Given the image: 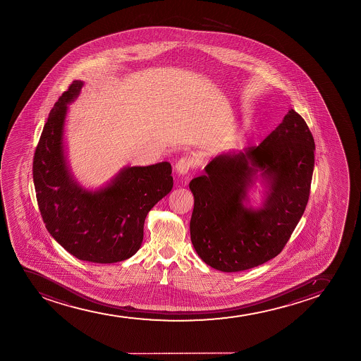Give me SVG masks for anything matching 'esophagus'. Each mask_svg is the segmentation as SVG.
Here are the masks:
<instances>
[{
    "mask_svg": "<svg viewBox=\"0 0 361 361\" xmlns=\"http://www.w3.org/2000/svg\"><path fill=\"white\" fill-rule=\"evenodd\" d=\"M192 159L190 157H183L176 164V172L178 176H185L192 167Z\"/></svg>",
    "mask_w": 361,
    "mask_h": 361,
    "instance_id": "obj_1",
    "label": "esophagus"
}]
</instances>
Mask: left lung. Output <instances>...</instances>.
<instances>
[{
  "label": "left lung",
  "instance_id": "left-lung-1",
  "mask_svg": "<svg viewBox=\"0 0 361 361\" xmlns=\"http://www.w3.org/2000/svg\"><path fill=\"white\" fill-rule=\"evenodd\" d=\"M314 152L306 121L290 109L257 147L213 159L189 184L191 242L203 262L238 272L277 257L306 209ZM259 178L268 189L264 202L248 208V189Z\"/></svg>",
  "mask_w": 361,
  "mask_h": 361
}]
</instances>
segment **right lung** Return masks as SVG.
I'll use <instances>...</instances> for the list:
<instances>
[{
	"label": "right lung",
	"mask_w": 361,
	"mask_h": 361,
	"mask_svg": "<svg viewBox=\"0 0 361 361\" xmlns=\"http://www.w3.org/2000/svg\"><path fill=\"white\" fill-rule=\"evenodd\" d=\"M84 83L75 80L50 111L33 157V183L42 218L59 245L83 262H124L141 248L148 212L173 187L164 161L124 167L107 185L87 190L75 182L65 155L67 104Z\"/></svg>",
	"instance_id": "right-lung-1"
}]
</instances>
